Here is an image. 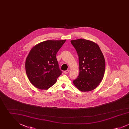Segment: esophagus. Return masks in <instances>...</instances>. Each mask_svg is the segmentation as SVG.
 I'll list each match as a JSON object with an SVG mask.
<instances>
[{
	"instance_id": "1",
	"label": "esophagus",
	"mask_w": 129,
	"mask_h": 129,
	"mask_svg": "<svg viewBox=\"0 0 129 129\" xmlns=\"http://www.w3.org/2000/svg\"><path fill=\"white\" fill-rule=\"evenodd\" d=\"M69 71H70L69 70H66V71H65L64 72V74H68V73H69Z\"/></svg>"
}]
</instances>
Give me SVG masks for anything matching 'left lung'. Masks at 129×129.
I'll use <instances>...</instances> for the list:
<instances>
[{
    "instance_id": "left-lung-1",
    "label": "left lung",
    "mask_w": 129,
    "mask_h": 129,
    "mask_svg": "<svg viewBox=\"0 0 129 129\" xmlns=\"http://www.w3.org/2000/svg\"><path fill=\"white\" fill-rule=\"evenodd\" d=\"M71 43L76 49L79 59V74L73 81L81 91H89L98 86L104 76L105 62L98 45L92 41L79 39Z\"/></svg>"
}]
</instances>
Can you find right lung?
<instances>
[{"instance_id": "obj_1", "label": "right lung", "mask_w": 129, "mask_h": 129, "mask_svg": "<svg viewBox=\"0 0 129 129\" xmlns=\"http://www.w3.org/2000/svg\"><path fill=\"white\" fill-rule=\"evenodd\" d=\"M65 42L66 40L46 41L31 49L25 60V72L31 83L36 87L48 89L61 74L56 55Z\"/></svg>"}]
</instances>
